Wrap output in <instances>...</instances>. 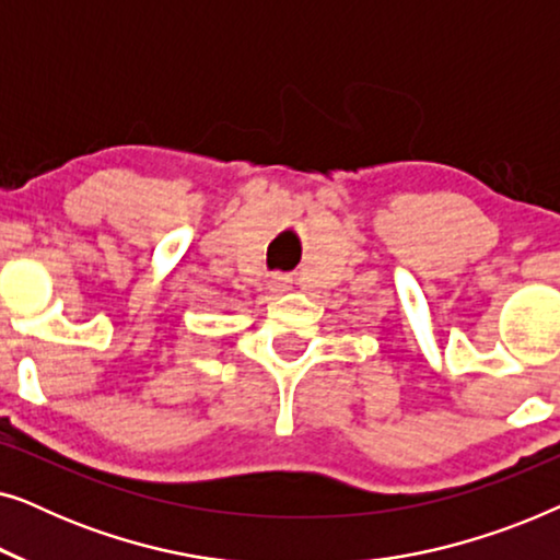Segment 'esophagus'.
I'll return each mask as SVG.
<instances>
[{
    "mask_svg": "<svg viewBox=\"0 0 560 560\" xmlns=\"http://www.w3.org/2000/svg\"><path fill=\"white\" fill-rule=\"evenodd\" d=\"M267 285H270L272 293H288V290L293 288V278H290V275L275 272L272 278H270V282H267Z\"/></svg>",
    "mask_w": 560,
    "mask_h": 560,
    "instance_id": "1",
    "label": "esophagus"
}]
</instances>
